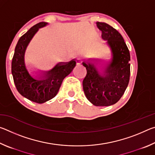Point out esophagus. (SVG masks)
I'll list each match as a JSON object with an SVG mask.
<instances>
[{
  "label": "esophagus",
  "instance_id": "34e87169",
  "mask_svg": "<svg viewBox=\"0 0 155 155\" xmlns=\"http://www.w3.org/2000/svg\"><path fill=\"white\" fill-rule=\"evenodd\" d=\"M82 62H83L82 60L79 58H77V59H76V63H77V65H81V64H82Z\"/></svg>",
  "mask_w": 155,
  "mask_h": 155
}]
</instances>
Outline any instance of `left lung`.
Masks as SVG:
<instances>
[{
  "label": "left lung",
  "mask_w": 155,
  "mask_h": 155,
  "mask_svg": "<svg viewBox=\"0 0 155 155\" xmlns=\"http://www.w3.org/2000/svg\"><path fill=\"white\" fill-rule=\"evenodd\" d=\"M102 38L107 41L113 58L104 77L99 74L94 64L83 62L87 74L83 81L84 93L95 106H109L121 98L130 79V52L118 31L105 22H96Z\"/></svg>",
  "instance_id": "1"
}]
</instances>
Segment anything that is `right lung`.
Returning a JSON list of instances; mask_svg holds the SVG:
<instances>
[{
	"instance_id": "right-lung-1",
	"label": "right lung",
	"mask_w": 155,
	"mask_h": 155,
	"mask_svg": "<svg viewBox=\"0 0 155 155\" xmlns=\"http://www.w3.org/2000/svg\"><path fill=\"white\" fill-rule=\"evenodd\" d=\"M47 25L48 23L45 22L38 23L21 37L15 46L12 62V73L18 92L26 98L39 104L45 103L57 95L63 80L76 65L75 60L66 64L59 63L46 72L45 78L41 80L33 78L28 74L24 60L26 48L39 28Z\"/></svg>"
}]
</instances>
